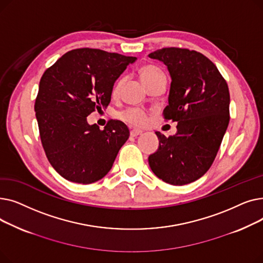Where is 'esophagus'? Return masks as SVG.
Wrapping results in <instances>:
<instances>
[{
    "label": "esophagus",
    "mask_w": 263,
    "mask_h": 263,
    "mask_svg": "<svg viewBox=\"0 0 263 263\" xmlns=\"http://www.w3.org/2000/svg\"><path fill=\"white\" fill-rule=\"evenodd\" d=\"M142 132H143V131H141V130L133 129V130L130 131V135H131L132 137H136V136H139L140 134H142Z\"/></svg>",
    "instance_id": "34e87169"
}]
</instances>
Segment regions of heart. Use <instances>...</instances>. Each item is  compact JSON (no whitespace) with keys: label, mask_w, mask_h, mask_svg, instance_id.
I'll return each instance as SVG.
<instances>
[{"label":"heart","mask_w":263,"mask_h":263,"mask_svg":"<svg viewBox=\"0 0 263 263\" xmlns=\"http://www.w3.org/2000/svg\"><path fill=\"white\" fill-rule=\"evenodd\" d=\"M163 74L164 73H163L161 69H159L158 67H155V66H146L142 69L141 72H140L141 79H142L144 84H147L148 82L153 81V80H155L158 77L163 76ZM122 83H123L122 79L118 80L115 83V85L112 89V95L113 96H117L119 93V91L121 89V86H122ZM121 118L124 121H127L128 123H130L131 126H135V127L144 126V124L147 121L146 113L144 112L143 109L137 108V107H131V108H128V109L124 110V112L121 114Z\"/></svg>","instance_id":"obj_1"}]
</instances>
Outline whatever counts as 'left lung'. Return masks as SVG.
Listing matches in <instances>:
<instances>
[{
  "label": "left lung",
  "mask_w": 263,
  "mask_h": 263,
  "mask_svg": "<svg viewBox=\"0 0 263 263\" xmlns=\"http://www.w3.org/2000/svg\"><path fill=\"white\" fill-rule=\"evenodd\" d=\"M167 67L172 83L164 118L177 121V133L156 132L159 148L148 158L164 182L184 185L202 177L216 157L229 123L230 96L216 66L194 50L163 48L150 53Z\"/></svg>",
  "instance_id": "left-lung-1"
}]
</instances>
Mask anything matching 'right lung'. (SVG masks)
<instances>
[{
	"mask_svg": "<svg viewBox=\"0 0 263 263\" xmlns=\"http://www.w3.org/2000/svg\"><path fill=\"white\" fill-rule=\"evenodd\" d=\"M135 61L99 49H76L41 77L35 102L41 144L53 168L66 180L89 184L112 168L129 129L112 119L100 130L86 117L108 105L115 81Z\"/></svg>",
	"mask_w": 263,
	"mask_h": 263,
	"instance_id": "add662e5",
	"label": "right lung"
}]
</instances>
